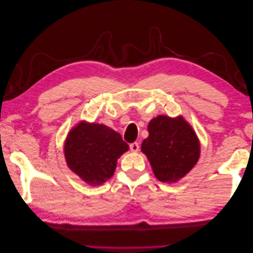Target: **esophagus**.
<instances>
[{"label":"esophagus","mask_w":253,"mask_h":253,"mask_svg":"<svg viewBox=\"0 0 253 253\" xmlns=\"http://www.w3.org/2000/svg\"><path fill=\"white\" fill-rule=\"evenodd\" d=\"M129 149H131L132 152H138L139 151V143L138 142H134L129 144Z\"/></svg>","instance_id":"1"}]
</instances>
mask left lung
I'll return each instance as SVG.
<instances>
[{
    "label": "left lung",
    "mask_w": 253,
    "mask_h": 253,
    "mask_svg": "<svg viewBox=\"0 0 253 253\" xmlns=\"http://www.w3.org/2000/svg\"><path fill=\"white\" fill-rule=\"evenodd\" d=\"M148 131L141 152L155 177L168 183L185 177L201 155V142L192 126L181 115L173 118L158 115L149 122Z\"/></svg>",
    "instance_id": "obj_1"
}]
</instances>
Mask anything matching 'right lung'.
Masks as SVG:
<instances>
[{"label": "right lung", "mask_w": 253, "mask_h": 253, "mask_svg": "<svg viewBox=\"0 0 253 253\" xmlns=\"http://www.w3.org/2000/svg\"><path fill=\"white\" fill-rule=\"evenodd\" d=\"M63 150L71 171L87 185L99 186L112 177L128 144L108 126L81 120L68 132Z\"/></svg>", "instance_id": "1"}]
</instances>
